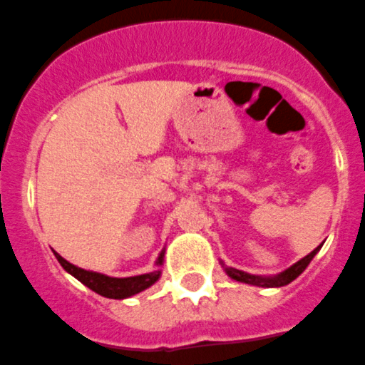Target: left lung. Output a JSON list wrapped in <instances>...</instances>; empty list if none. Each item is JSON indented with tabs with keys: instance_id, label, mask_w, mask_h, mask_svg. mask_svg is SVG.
<instances>
[{
	"instance_id": "1",
	"label": "left lung",
	"mask_w": 365,
	"mask_h": 365,
	"mask_svg": "<svg viewBox=\"0 0 365 365\" xmlns=\"http://www.w3.org/2000/svg\"><path fill=\"white\" fill-rule=\"evenodd\" d=\"M319 248H315L313 252H309L306 257H302L301 261H297L294 267H290L288 270L282 272V274L274 275V277H259V275H250V274H247V272L236 270V268H225V270H227V274H229L230 277L236 279V281H240V282H247V284H254V286H263V288H277V286H284V284H288V282L294 281V279H297L299 275L306 270V267L309 264V261L315 257V254L319 252Z\"/></svg>"
}]
</instances>
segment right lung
<instances>
[{
  "mask_svg": "<svg viewBox=\"0 0 365 365\" xmlns=\"http://www.w3.org/2000/svg\"><path fill=\"white\" fill-rule=\"evenodd\" d=\"M56 257L61 263V267H63L68 274L73 275L75 279H79L83 284H86L90 290L95 292V294L108 299H125V297H131V295L135 294H140V292H144L145 288L155 284L160 277V270L149 272V274H144V275H135V277H124V279L108 277V275L104 274L83 270V268L68 263V261L63 259L57 252H56ZM162 261H163V252L160 254L156 264H162Z\"/></svg>",
  "mask_w": 365,
  "mask_h": 365,
  "instance_id": "right-lung-1",
  "label": "right lung"
}]
</instances>
